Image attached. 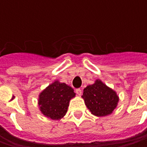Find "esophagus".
<instances>
[{
    "label": "esophagus",
    "instance_id": "34e87169",
    "mask_svg": "<svg viewBox=\"0 0 147 147\" xmlns=\"http://www.w3.org/2000/svg\"><path fill=\"white\" fill-rule=\"evenodd\" d=\"M76 93L78 95V96H80L81 94H82V90H81V88H77L76 89Z\"/></svg>",
    "mask_w": 147,
    "mask_h": 147
}]
</instances>
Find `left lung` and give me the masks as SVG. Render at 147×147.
I'll return each mask as SVG.
<instances>
[{
    "instance_id": "left-lung-1",
    "label": "left lung",
    "mask_w": 147,
    "mask_h": 147,
    "mask_svg": "<svg viewBox=\"0 0 147 147\" xmlns=\"http://www.w3.org/2000/svg\"><path fill=\"white\" fill-rule=\"evenodd\" d=\"M82 98L92 114L96 116L111 114L119 101L115 92L100 80H96L94 84L84 88Z\"/></svg>"
}]
</instances>
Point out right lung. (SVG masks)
I'll return each instance as SVG.
<instances>
[{"mask_svg": "<svg viewBox=\"0 0 147 147\" xmlns=\"http://www.w3.org/2000/svg\"><path fill=\"white\" fill-rule=\"evenodd\" d=\"M74 96L73 88L56 81L40 94L38 102L40 110L51 119H59L66 114L69 100Z\"/></svg>", "mask_w": 147, "mask_h": 147, "instance_id": "right-lung-1", "label": "right lung"}]
</instances>
